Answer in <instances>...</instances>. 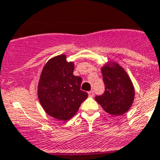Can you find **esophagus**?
Returning <instances> with one entry per match:
<instances>
[{
	"label": "esophagus",
	"instance_id": "1",
	"mask_svg": "<svg viewBox=\"0 0 160 160\" xmlns=\"http://www.w3.org/2000/svg\"><path fill=\"white\" fill-rule=\"evenodd\" d=\"M88 94L90 97H93V96H94V91H93V90H90V91L88 92Z\"/></svg>",
	"mask_w": 160,
	"mask_h": 160
}]
</instances>
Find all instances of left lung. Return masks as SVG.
Wrapping results in <instances>:
<instances>
[{
	"mask_svg": "<svg viewBox=\"0 0 160 160\" xmlns=\"http://www.w3.org/2000/svg\"><path fill=\"white\" fill-rule=\"evenodd\" d=\"M102 73L105 91L102 95L96 96L95 100L108 114H125L135 98V88L131 78L122 66L114 62L103 66Z\"/></svg>",
	"mask_w": 160,
	"mask_h": 160,
	"instance_id": "1",
	"label": "left lung"
}]
</instances>
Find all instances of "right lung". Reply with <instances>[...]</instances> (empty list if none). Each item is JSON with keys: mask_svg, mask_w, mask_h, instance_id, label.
Segmentation results:
<instances>
[{"mask_svg": "<svg viewBox=\"0 0 160 160\" xmlns=\"http://www.w3.org/2000/svg\"><path fill=\"white\" fill-rule=\"evenodd\" d=\"M74 64L64 54L49 59L41 73L38 99L49 116L69 120L78 112L88 94L81 90L82 78L73 74Z\"/></svg>", "mask_w": 160, "mask_h": 160, "instance_id": "right-lung-1", "label": "right lung"}]
</instances>
